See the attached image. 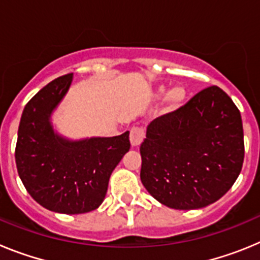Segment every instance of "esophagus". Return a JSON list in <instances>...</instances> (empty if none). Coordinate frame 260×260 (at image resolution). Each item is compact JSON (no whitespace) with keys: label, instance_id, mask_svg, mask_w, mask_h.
Returning <instances> with one entry per match:
<instances>
[{"label":"esophagus","instance_id":"1","mask_svg":"<svg viewBox=\"0 0 260 260\" xmlns=\"http://www.w3.org/2000/svg\"><path fill=\"white\" fill-rule=\"evenodd\" d=\"M144 139V130L141 127H133L130 132V143L133 147H138Z\"/></svg>","mask_w":260,"mask_h":260}]
</instances>
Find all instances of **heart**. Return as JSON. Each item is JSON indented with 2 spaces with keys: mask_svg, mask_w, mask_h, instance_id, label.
I'll return each mask as SVG.
<instances>
[{
  "mask_svg": "<svg viewBox=\"0 0 260 260\" xmlns=\"http://www.w3.org/2000/svg\"><path fill=\"white\" fill-rule=\"evenodd\" d=\"M165 86H158L155 89V96L156 98H161L165 92ZM186 98H187V91L183 86L177 84V86L172 87L164 96L162 100V113L165 114H172L174 112L180 109L185 103Z\"/></svg>",
  "mask_w": 260,
  "mask_h": 260,
  "instance_id": "b5f03b06",
  "label": "heart"
}]
</instances>
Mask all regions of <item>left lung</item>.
I'll list each match as a JSON object with an SVG mask.
<instances>
[{
  "mask_svg": "<svg viewBox=\"0 0 260 260\" xmlns=\"http://www.w3.org/2000/svg\"><path fill=\"white\" fill-rule=\"evenodd\" d=\"M242 119L232 99L208 87L172 114L147 126L141 180L174 210H198L219 201L242 169Z\"/></svg>",
  "mask_w": 260,
  "mask_h": 260,
  "instance_id": "8db88e82",
  "label": "left lung"
}]
</instances>
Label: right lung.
I'll list each match as a JSON object with an SVG mask.
<instances>
[{"label": "right lung", "mask_w": 260, "mask_h": 260, "mask_svg": "<svg viewBox=\"0 0 260 260\" xmlns=\"http://www.w3.org/2000/svg\"><path fill=\"white\" fill-rule=\"evenodd\" d=\"M73 74L52 80L27 103L18 128L15 162L23 185L40 206L66 215L99 208L112 172L130 150L128 132L69 139L52 123Z\"/></svg>", "instance_id": "1"}]
</instances>
